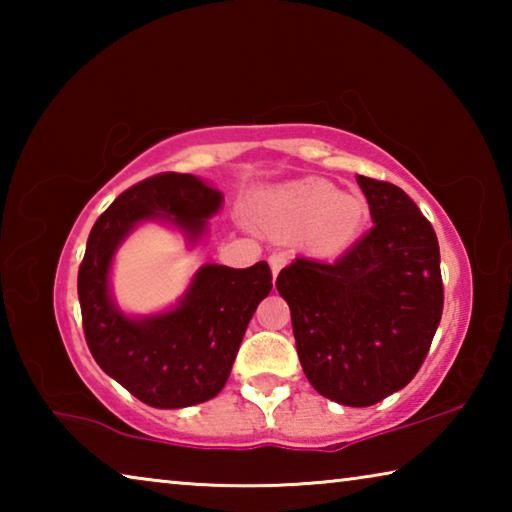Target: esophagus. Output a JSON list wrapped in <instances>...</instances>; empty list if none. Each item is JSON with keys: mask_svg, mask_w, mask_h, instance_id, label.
<instances>
[{"mask_svg": "<svg viewBox=\"0 0 512 512\" xmlns=\"http://www.w3.org/2000/svg\"><path fill=\"white\" fill-rule=\"evenodd\" d=\"M268 264H271L273 275H277V273H280V268L287 264V255H284V253H273L271 257H268Z\"/></svg>", "mask_w": 512, "mask_h": 512, "instance_id": "34e87169", "label": "esophagus"}]
</instances>
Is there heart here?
Wrapping results in <instances>:
<instances>
[{
  "mask_svg": "<svg viewBox=\"0 0 512 512\" xmlns=\"http://www.w3.org/2000/svg\"><path fill=\"white\" fill-rule=\"evenodd\" d=\"M268 207L289 228H311V239L323 250L348 246L366 221V203L361 198L339 194V189L318 180L282 187L271 196Z\"/></svg>",
  "mask_w": 512,
  "mask_h": 512,
  "instance_id": "obj_1",
  "label": "heart"
}]
</instances>
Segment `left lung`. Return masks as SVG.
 <instances>
[{"mask_svg": "<svg viewBox=\"0 0 512 512\" xmlns=\"http://www.w3.org/2000/svg\"><path fill=\"white\" fill-rule=\"evenodd\" d=\"M357 180L375 225L336 262L296 257L275 287L309 384L339 404L372 406L420 370L445 293L427 216L397 185Z\"/></svg>", "mask_w": 512, "mask_h": 512, "instance_id": "obj_1", "label": "left lung"}]
</instances>
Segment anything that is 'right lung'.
<instances>
[{"instance_id": "1", "label": "right lung", "mask_w": 512, "mask_h": 512, "mask_svg": "<svg viewBox=\"0 0 512 512\" xmlns=\"http://www.w3.org/2000/svg\"><path fill=\"white\" fill-rule=\"evenodd\" d=\"M219 189L192 173H158L128 187L92 225L79 266L83 332L94 361L137 400L183 409L221 393L255 309L273 287L266 262L248 268L207 264L180 305L133 320L108 296V271L135 223L167 216L194 239L221 207Z\"/></svg>"}]
</instances>
